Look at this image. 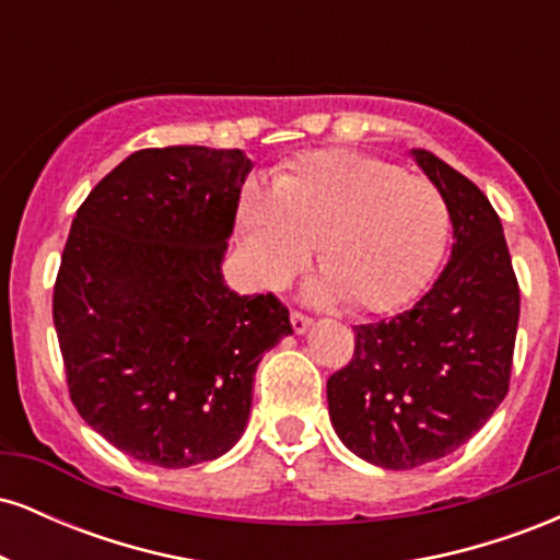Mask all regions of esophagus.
Returning a JSON list of instances; mask_svg holds the SVG:
<instances>
[{
    "label": "esophagus",
    "mask_w": 560,
    "mask_h": 560,
    "mask_svg": "<svg viewBox=\"0 0 560 560\" xmlns=\"http://www.w3.org/2000/svg\"><path fill=\"white\" fill-rule=\"evenodd\" d=\"M289 320H292L294 334H305L307 329H311V318L302 316V313H298V311H292V316H289Z\"/></svg>",
    "instance_id": "1"
}]
</instances>
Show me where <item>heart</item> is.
Returning <instances> with one entry per match:
<instances>
[{
	"instance_id": "1",
	"label": "heart",
	"mask_w": 560,
	"mask_h": 560,
	"mask_svg": "<svg viewBox=\"0 0 560 560\" xmlns=\"http://www.w3.org/2000/svg\"><path fill=\"white\" fill-rule=\"evenodd\" d=\"M240 221L266 287L298 273L316 247L324 276L307 289L313 300L387 313L432 279L450 213L429 178L361 152L320 150L294 160L271 191L247 186Z\"/></svg>"
}]
</instances>
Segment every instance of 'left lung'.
Masks as SVG:
<instances>
[{"mask_svg":"<svg viewBox=\"0 0 560 560\" xmlns=\"http://www.w3.org/2000/svg\"><path fill=\"white\" fill-rule=\"evenodd\" d=\"M413 158L445 197L453 253L410 311L352 329V361L326 382L339 440L395 471L445 458L490 421L518 329V281L490 199L432 152Z\"/></svg>","mask_w":560,"mask_h":560,"instance_id":"obj_1","label":"left lung"}]
</instances>
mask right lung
Listing matches in <instances>:
<instances>
[{"label": "right lung", "mask_w": 560, "mask_h": 560, "mask_svg": "<svg viewBox=\"0 0 560 560\" xmlns=\"http://www.w3.org/2000/svg\"><path fill=\"white\" fill-rule=\"evenodd\" d=\"M249 171L242 150H139L70 226L52 298L70 400L141 464L229 453L260 358L292 334L276 294H236L221 273Z\"/></svg>", "instance_id": "right-lung-1"}]
</instances>
